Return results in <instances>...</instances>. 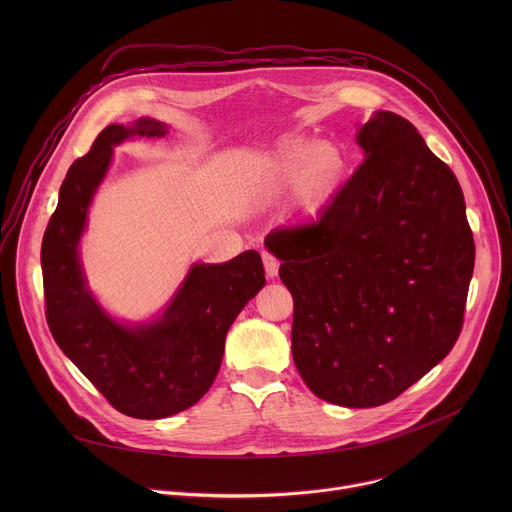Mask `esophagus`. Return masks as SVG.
<instances>
[{"label":"esophagus","instance_id":"obj_1","mask_svg":"<svg viewBox=\"0 0 512 512\" xmlns=\"http://www.w3.org/2000/svg\"><path fill=\"white\" fill-rule=\"evenodd\" d=\"M261 259H263V265H265V271L269 277H275L277 271H279V261L269 253V251H263L261 253Z\"/></svg>","mask_w":512,"mask_h":512}]
</instances>
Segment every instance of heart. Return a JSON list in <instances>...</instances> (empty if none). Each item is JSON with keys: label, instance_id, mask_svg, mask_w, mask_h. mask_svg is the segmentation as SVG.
Masks as SVG:
<instances>
[{"label": "heart", "instance_id": "obj_1", "mask_svg": "<svg viewBox=\"0 0 512 512\" xmlns=\"http://www.w3.org/2000/svg\"><path fill=\"white\" fill-rule=\"evenodd\" d=\"M344 172V156L330 141L294 139L279 150L265 176L267 192L300 188L302 202L316 208L338 184Z\"/></svg>", "mask_w": 512, "mask_h": 512}]
</instances>
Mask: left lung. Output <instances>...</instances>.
<instances>
[{"mask_svg":"<svg viewBox=\"0 0 512 512\" xmlns=\"http://www.w3.org/2000/svg\"><path fill=\"white\" fill-rule=\"evenodd\" d=\"M364 160L314 223L269 233L294 298L291 354L342 407L397 399L456 344L474 271L462 188L403 117L375 111Z\"/></svg>","mask_w":512,"mask_h":512,"instance_id":"obj_1","label":"left lung"}]
</instances>
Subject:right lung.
I'll return each mask as SVG.
<instances>
[{
    "instance_id": "1",
    "label": "right lung",
    "mask_w": 512,
    "mask_h": 512,
    "mask_svg": "<svg viewBox=\"0 0 512 512\" xmlns=\"http://www.w3.org/2000/svg\"><path fill=\"white\" fill-rule=\"evenodd\" d=\"M166 131L154 119L105 127L89 154L68 168L40 253L46 322L56 344L117 411L137 419L184 411L210 389L231 324L265 285L257 251L221 265H194L162 320L137 328L111 320L89 294L79 239L113 145L129 135L162 137Z\"/></svg>"
}]
</instances>
